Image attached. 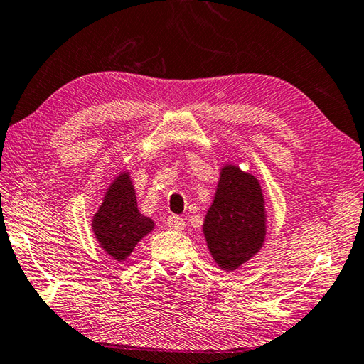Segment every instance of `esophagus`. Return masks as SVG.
I'll return each mask as SVG.
<instances>
[{
	"instance_id": "esophagus-1",
	"label": "esophagus",
	"mask_w": 364,
	"mask_h": 364,
	"mask_svg": "<svg viewBox=\"0 0 364 364\" xmlns=\"http://www.w3.org/2000/svg\"><path fill=\"white\" fill-rule=\"evenodd\" d=\"M166 223L170 228L176 231H181L184 230V227H186V222H184V219L180 218V215H170V218H167Z\"/></svg>"
}]
</instances>
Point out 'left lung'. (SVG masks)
I'll return each mask as SVG.
<instances>
[{"label":"left lung","mask_w":364,"mask_h":364,"mask_svg":"<svg viewBox=\"0 0 364 364\" xmlns=\"http://www.w3.org/2000/svg\"><path fill=\"white\" fill-rule=\"evenodd\" d=\"M203 233L214 261L223 270H235L258 253L266 237V211L257 178L237 166L222 168Z\"/></svg>","instance_id":"1"}]
</instances>
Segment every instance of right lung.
I'll return each mask as SVG.
<instances>
[{"label": "right lung", "instance_id": "obj_1", "mask_svg": "<svg viewBox=\"0 0 364 364\" xmlns=\"http://www.w3.org/2000/svg\"><path fill=\"white\" fill-rule=\"evenodd\" d=\"M153 227V220L137 210L136 192L129 173H120L107 189L103 203L92 220L97 241L114 259L123 261Z\"/></svg>", "mask_w": 364, "mask_h": 364}]
</instances>
